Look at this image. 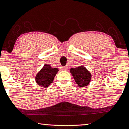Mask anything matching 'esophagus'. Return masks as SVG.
Returning <instances> with one entry per match:
<instances>
[{
    "label": "esophagus",
    "mask_w": 129,
    "mask_h": 129,
    "mask_svg": "<svg viewBox=\"0 0 129 129\" xmlns=\"http://www.w3.org/2000/svg\"><path fill=\"white\" fill-rule=\"evenodd\" d=\"M68 67H61V69L62 70V71H67V70H68Z\"/></svg>",
    "instance_id": "obj_1"
}]
</instances>
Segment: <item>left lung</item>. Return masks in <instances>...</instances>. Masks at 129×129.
<instances>
[{
  "instance_id": "left-lung-1",
  "label": "left lung",
  "mask_w": 129,
  "mask_h": 129,
  "mask_svg": "<svg viewBox=\"0 0 129 129\" xmlns=\"http://www.w3.org/2000/svg\"><path fill=\"white\" fill-rule=\"evenodd\" d=\"M76 83L81 87H85L90 83L91 79V74L85 67H79L70 70Z\"/></svg>"
}]
</instances>
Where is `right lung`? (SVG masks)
Returning a JSON list of instances; mask_svg holds the SVG:
<instances>
[{
    "label": "right lung",
    "instance_id": "add662e5",
    "mask_svg": "<svg viewBox=\"0 0 129 129\" xmlns=\"http://www.w3.org/2000/svg\"><path fill=\"white\" fill-rule=\"evenodd\" d=\"M58 70L57 68H52L50 65L45 64L36 77V81L39 86L47 87L52 83Z\"/></svg>",
    "mask_w": 129,
    "mask_h": 129
}]
</instances>
